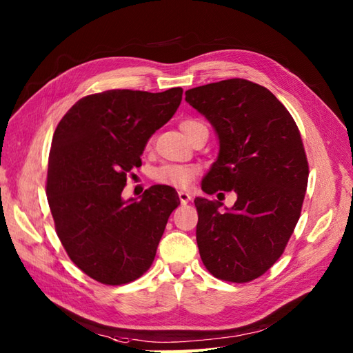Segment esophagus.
Listing matches in <instances>:
<instances>
[{
  "mask_svg": "<svg viewBox=\"0 0 353 353\" xmlns=\"http://www.w3.org/2000/svg\"><path fill=\"white\" fill-rule=\"evenodd\" d=\"M179 200H181L182 205H186V203H190V201H191V196L185 191H179Z\"/></svg>",
  "mask_w": 353,
  "mask_h": 353,
  "instance_id": "34e87169",
  "label": "esophagus"
}]
</instances>
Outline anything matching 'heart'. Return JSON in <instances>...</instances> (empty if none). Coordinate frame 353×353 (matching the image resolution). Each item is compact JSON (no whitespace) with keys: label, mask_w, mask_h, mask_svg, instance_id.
<instances>
[{"label":"heart","mask_w":353,"mask_h":353,"mask_svg":"<svg viewBox=\"0 0 353 353\" xmlns=\"http://www.w3.org/2000/svg\"><path fill=\"white\" fill-rule=\"evenodd\" d=\"M199 125H203L200 121H196V119H186L181 124V130L185 133L186 138H190V134L194 132V129H197ZM197 170L194 167H190V165H176V163H168V165H162V167L156 168L153 171V177L154 181L163 185H170L174 186V188H186L190 186L196 177Z\"/></svg>","instance_id":"obj_1"}]
</instances>
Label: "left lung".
<instances>
[{
	"label": "left lung",
	"mask_w": 353,
	"mask_h": 353,
	"mask_svg": "<svg viewBox=\"0 0 353 353\" xmlns=\"http://www.w3.org/2000/svg\"><path fill=\"white\" fill-rule=\"evenodd\" d=\"M185 95L220 144L201 190L236 192L235 205L224 209L219 200H194L201 261L219 279L253 281L281 258L301 216L308 185L301 133L283 104L249 80H221Z\"/></svg>",
	"instance_id": "8db88e82"
}]
</instances>
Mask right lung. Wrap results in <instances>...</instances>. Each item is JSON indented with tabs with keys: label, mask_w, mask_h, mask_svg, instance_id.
Wrapping results in <instances>:
<instances>
[{
	"label": "right lung",
	"mask_w": 353,
	"mask_h": 353,
	"mask_svg": "<svg viewBox=\"0 0 353 353\" xmlns=\"http://www.w3.org/2000/svg\"><path fill=\"white\" fill-rule=\"evenodd\" d=\"M163 92L114 89L88 95L52 134L47 196L57 236L71 261L106 285L138 279L153 264L168 216L181 205L174 188L153 185L124 200L127 174L141 167L152 134L182 101Z\"/></svg>",
	"instance_id": "right-lung-1"
}]
</instances>
